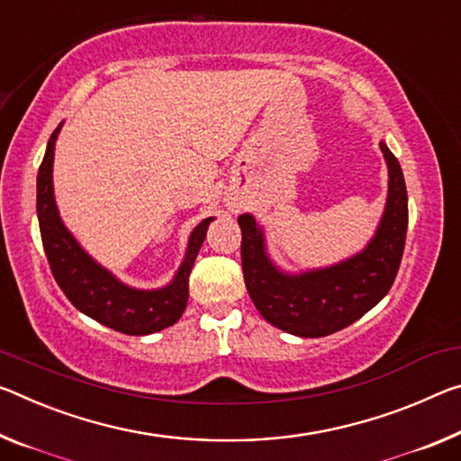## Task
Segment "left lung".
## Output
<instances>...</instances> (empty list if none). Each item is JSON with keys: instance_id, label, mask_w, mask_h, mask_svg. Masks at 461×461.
<instances>
[{"instance_id": "left-lung-1", "label": "left lung", "mask_w": 461, "mask_h": 461, "mask_svg": "<svg viewBox=\"0 0 461 461\" xmlns=\"http://www.w3.org/2000/svg\"><path fill=\"white\" fill-rule=\"evenodd\" d=\"M379 149L388 164L384 215L369 244L347 260L287 273L270 260L257 219L250 213L238 217L246 289L268 324L302 339H320L357 322L388 295L404 252L408 194L398 159L384 141Z\"/></svg>"}]
</instances>
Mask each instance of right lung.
<instances>
[{
    "instance_id": "1",
    "label": "right lung",
    "mask_w": 461,
    "mask_h": 461,
    "mask_svg": "<svg viewBox=\"0 0 461 461\" xmlns=\"http://www.w3.org/2000/svg\"><path fill=\"white\" fill-rule=\"evenodd\" d=\"M61 127L63 122L50 135L36 176V215L42 246L57 285L79 312L116 332L143 336L176 324L186 310L188 276L213 217L203 219L191 231L185 260L170 283L162 289L129 287L116 279L111 270L98 265L61 221L53 191L55 141Z\"/></svg>"
}]
</instances>
